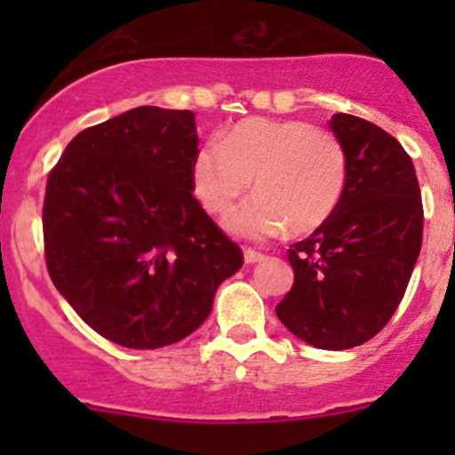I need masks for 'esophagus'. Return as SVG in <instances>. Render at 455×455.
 I'll return each mask as SVG.
<instances>
[{
  "label": "esophagus",
  "mask_w": 455,
  "mask_h": 455,
  "mask_svg": "<svg viewBox=\"0 0 455 455\" xmlns=\"http://www.w3.org/2000/svg\"><path fill=\"white\" fill-rule=\"evenodd\" d=\"M261 259H264V253H259V251H255V249H244L246 264H255V261H261Z\"/></svg>",
  "instance_id": "1"
}]
</instances>
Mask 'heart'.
Instances as JSON below:
<instances>
[{
	"mask_svg": "<svg viewBox=\"0 0 455 455\" xmlns=\"http://www.w3.org/2000/svg\"><path fill=\"white\" fill-rule=\"evenodd\" d=\"M347 151L341 139L308 121L249 118L206 142L191 163L196 198L224 215L251 189L255 198L228 218L244 237H275L291 228L306 235L330 222L347 189Z\"/></svg>",
	"mask_w": 455,
	"mask_h": 455,
	"instance_id": "1",
	"label": "heart"
}]
</instances>
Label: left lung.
<instances>
[{"instance_id": "obj_1", "label": "left lung", "mask_w": 455, "mask_h": 455, "mask_svg": "<svg viewBox=\"0 0 455 455\" xmlns=\"http://www.w3.org/2000/svg\"><path fill=\"white\" fill-rule=\"evenodd\" d=\"M330 130L347 151V189L337 213L288 249L295 282L275 313L321 350L370 341L396 313L423 244V200L410 154L352 114Z\"/></svg>"}]
</instances>
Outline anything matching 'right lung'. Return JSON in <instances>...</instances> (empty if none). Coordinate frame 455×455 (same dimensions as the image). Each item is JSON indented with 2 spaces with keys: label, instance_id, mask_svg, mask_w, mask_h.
Segmentation results:
<instances>
[{
  "label": "right lung",
  "instance_id": "1",
  "mask_svg": "<svg viewBox=\"0 0 455 455\" xmlns=\"http://www.w3.org/2000/svg\"><path fill=\"white\" fill-rule=\"evenodd\" d=\"M194 118L142 105L87 127L45 185L50 279L92 330L132 350L189 337L244 264L194 196Z\"/></svg>",
  "mask_w": 455,
  "mask_h": 455
}]
</instances>
